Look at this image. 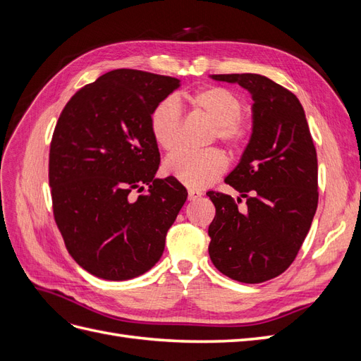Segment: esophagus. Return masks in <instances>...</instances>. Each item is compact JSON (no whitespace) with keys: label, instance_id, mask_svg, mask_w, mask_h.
Instances as JSON below:
<instances>
[{"label":"esophagus","instance_id":"34e87169","mask_svg":"<svg viewBox=\"0 0 361 361\" xmlns=\"http://www.w3.org/2000/svg\"><path fill=\"white\" fill-rule=\"evenodd\" d=\"M200 197H202V191H200V190H194V188H190V190H188V199H190L191 202L199 200Z\"/></svg>","mask_w":361,"mask_h":361}]
</instances>
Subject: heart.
<instances>
[{
	"mask_svg": "<svg viewBox=\"0 0 361 361\" xmlns=\"http://www.w3.org/2000/svg\"><path fill=\"white\" fill-rule=\"evenodd\" d=\"M185 99L195 111L204 114L215 125L218 140L231 149L243 147L250 135V125L241 117L244 101L226 87H206L185 94ZM150 134L155 143L166 152H174L180 141V108L173 97L159 101L149 117ZM166 173L187 187L202 188L214 182L226 169V158L221 150L207 149L203 152L183 150L166 161Z\"/></svg>",
	"mask_w": 361,
	"mask_h": 361,
	"instance_id": "1",
	"label": "heart"
}]
</instances>
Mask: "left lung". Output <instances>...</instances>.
I'll list each match as a JSON object with an SVG mask.
<instances>
[{
  "label": "left lung",
  "mask_w": 361,
  "mask_h": 361,
  "mask_svg": "<svg viewBox=\"0 0 361 361\" xmlns=\"http://www.w3.org/2000/svg\"><path fill=\"white\" fill-rule=\"evenodd\" d=\"M239 84L253 99L248 145L226 183L247 199L207 191L215 204L209 256L232 280L262 283L285 272L309 233L318 207V158L298 97L257 73L211 75ZM239 197V200H241Z\"/></svg>",
  "instance_id": "obj_1"
}]
</instances>
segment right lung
<instances>
[{
    "mask_svg": "<svg viewBox=\"0 0 361 361\" xmlns=\"http://www.w3.org/2000/svg\"><path fill=\"white\" fill-rule=\"evenodd\" d=\"M171 76L117 69L76 92L61 111L49 150L54 218L69 255L104 280L145 274L188 197L171 176L157 179L158 145L149 117L179 89ZM148 190L135 200L134 189Z\"/></svg>",
    "mask_w": 361,
    "mask_h": 361,
    "instance_id": "right-lung-1",
    "label": "right lung"
}]
</instances>
